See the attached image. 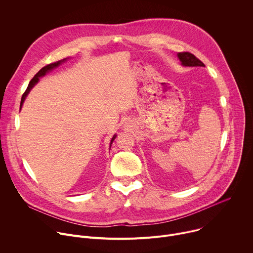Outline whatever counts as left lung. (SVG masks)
<instances>
[{
  "instance_id": "8db88e82",
  "label": "left lung",
  "mask_w": 253,
  "mask_h": 253,
  "mask_svg": "<svg viewBox=\"0 0 253 253\" xmlns=\"http://www.w3.org/2000/svg\"><path fill=\"white\" fill-rule=\"evenodd\" d=\"M180 62H181L182 66L185 67H205V65L197 59L193 54L189 52H182L177 54Z\"/></svg>"
}]
</instances>
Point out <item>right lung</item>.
Listing matches in <instances>:
<instances>
[{"instance_id": "right-lung-1", "label": "right lung", "mask_w": 253, "mask_h": 253, "mask_svg": "<svg viewBox=\"0 0 253 253\" xmlns=\"http://www.w3.org/2000/svg\"><path fill=\"white\" fill-rule=\"evenodd\" d=\"M68 59H69V58H65V59H63V60H60V61H58V62L52 63V64H49V65H47V66L43 67V68L38 72V73L34 76V78L30 81V83H29V85H28L27 90L25 91V93H24V94H23V96H22V99H21V105H20V110H21V108H22V106H23V103H24V101H25L26 97L28 96V94L30 93V91L32 90V88L39 82L40 77L45 76V75L48 73V72H50V71H52L53 69L57 68V67H58V66H60L62 63L66 62ZM115 138H116V135H114V136H113V138L111 139V142H110V148H111V144L113 143V141H114V139H115Z\"/></svg>"}]
</instances>
